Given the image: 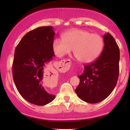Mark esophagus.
<instances>
[{
    "mask_svg": "<svg viewBox=\"0 0 130 130\" xmlns=\"http://www.w3.org/2000/svg\"><path fill=\"white\" fill-rule=\"evenodd\" d=\"M60 66L62 67V70L64 71H68L70 69L71 63H70L69 60H63L60 62Z\"/></svg>",
    "mask_w": 130,
    "mask_h": 130,
    "instance_id": "obj_1",
    "label": "esophagus"
}]
</instances>
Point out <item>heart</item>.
<instances>
[{
  "label": "heart",
  "mask_w": 130,
  "mask_h": 130,
  "mask_svg": "<svg viewBox=\"0 0 130 130\" xmlns=\"http://www.w3.org/2000/svg\"><path fill=\"white\" fill-rule=\"evenodd\" d=\"M104 40L98 34L82 29H73L62 35V40L56 38L53 50L57 56L62 57L71 53L79 62L90 63L96 60L102 53Z\"/></svg>",
  "instance_id": "b5f03b06"
}]
</instances>
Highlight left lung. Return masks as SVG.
<instances>
[{
    "label": "left lung",
    "instance_id": "obj_1",
    "mask_svg": "<svg viewBox=\"0 0 130 130\" xmlns=\"http://www.w3.org/2000/svg\"><path fill=\"white\" fill-rule=\"evenodd\" d=\"M104 46L97 60L84 66L79 76V86L75 92L82 100L97 103L106 99L117 84L119 74L120 51L109 33L104 35Z\"/></svg>",
    "mask_w": 130,
    "mask_h": 130
}]
</instances>
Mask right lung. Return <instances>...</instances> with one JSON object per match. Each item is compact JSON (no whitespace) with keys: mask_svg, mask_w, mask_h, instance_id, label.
Wrapping results in <instances>:
<instances>
[{"mask_svg":"<svg viewBox=\"0 0 130 130\" xmlns=\"http://www.w3.org/2000/svg\"><path fill=\"white\" fill-rule=\"evenodd\" d=\"M54 35L52 26L40 27L27 33L14 51L12 72L16 89L26 100L36 105H46L55 98L43 87L50 83L46 65L55 56Z\"/></svg>","mask_w":130,"mask_h":130,"instance_id":"right-lung-1","label":"right lung"}]
</instances>
